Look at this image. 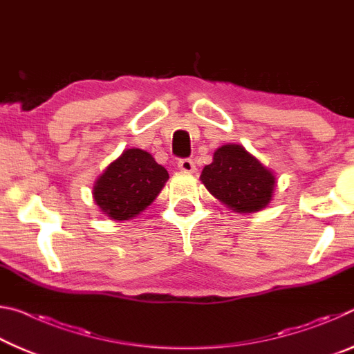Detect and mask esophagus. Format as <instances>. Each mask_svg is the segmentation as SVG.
<instances>
[{"instance_id": "esophagus-1", "label": "esophagus", "mask_w": 354, "mask_h": 354, "mask_svg": "<svg viewBox=\"0 0 354 354\" xmlns=\"http://www.w3.org/2000/svg\"><path fill=\"white\" fill-rule=\"evenodd\" d=\"M178 169L184 173H195L196 165L192 159H179L178 160Z\"/></svg>"}]
</instances>
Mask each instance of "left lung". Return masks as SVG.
Returning a JSON list of instances; mask_svg holds the SVG:
<instances>
[{
    "instance_id": "1",
    "label": "left lung",
    "mask_w": 354,
    "mask_h": 354,
    "mask_svg": "<svg viewBox=\"0 0 354 354\" xmlns=\"http://www.w3.org/2000/svg\"><path fill=\"white\" fill-rule=\"evenodd\" d=\"M201 183L236 212H257L272 201L277 178L242 145H223L201 171Z\"/></svg>"
}]
</instances>
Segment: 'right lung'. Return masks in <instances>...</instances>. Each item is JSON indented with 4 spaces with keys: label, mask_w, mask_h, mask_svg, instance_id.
Wrapping results in <instances>:
<instances>
[{
    "label": "right lung",
    "mask_w": 354,
    "mask_h": 354,
    "mask_svg": "<svg viewBox=\"0 0 354 354\" xmlns=\"http://www.w3.org/2000/svg\"><path fill=\"white\" fill-rule=\"evenodd\" d=\"M167 179L169 173L151 154L129 148L95 181L93 200L111 220H129L151 205Z\"/></svg>",
    "instance_id": "obj_1"
}]
</instances>
